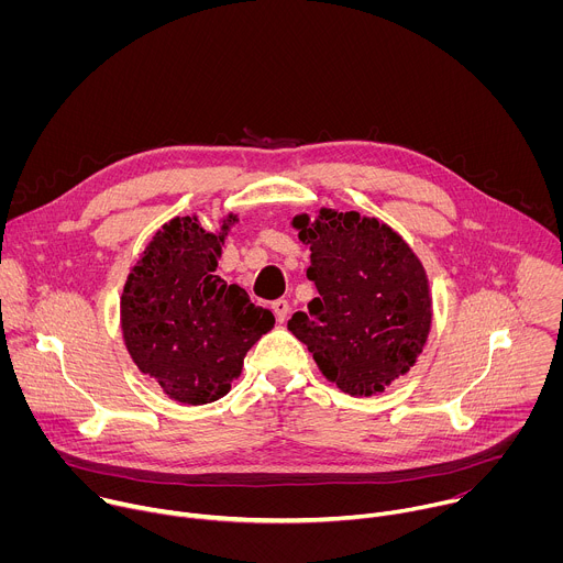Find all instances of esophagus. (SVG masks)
Segmentation results:
<instances>
[{"label": "esophagus", "mask_w": 563, "mask_h": 563, "mask_svg": "<svg viewBox=\"0 0 563 563\" xmlns=\"http://www.w3.org/2000/svg\"><path fill=\"white\" fill-rule=\"evenodd\" d=\"M272 311L276 313V320L278 323H285L287 316H289V302L285 298H278L272 302Z\"/></svg>", "instance_id": "esophagus-1"}]
</instances>
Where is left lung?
Wrapping results in <instances>:
<instances>
[{
  "mask_svg": "<svg viewBox=\"0 0 563 563\" xmlns=\"http://www.w3.org/2000/svg\"><path fill=\"white\" fill-rule=\"evenodd\" d=\"M294 227L311 250L307 278L318 296L291 316L289 332L343 391H383L417 363L430 332L423 265L396 231L358 211L320 209Z\"/></svg>",
  "mask_w": 563,
  "mask_h": 563,
  "instance_id": "left-lung-1",
  "label": "left lung"
}]
</instances>
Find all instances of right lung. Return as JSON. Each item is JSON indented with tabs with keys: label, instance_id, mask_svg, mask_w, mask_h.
Instances as JSON below:
<instances>
[{
	"label": "right lung",
	"instance_id": "obj_1",
	"mask_svg": "<svg viewBox=\"0 0 563 563\" xmlns=\"http://www.w3.org/2000/svg\"><path fill=\"white\" fill-rule=\"evenodd\" d=\"M231 222L235 216L220 233L205 231L196 216L167 222L129 274L120 300L131 358L187 406L222 398L252 345L276 323L243 287L216 276Z\"/></svg>",
	"mask_w": 563,
	"mask_h": 563
}]
</instances>
